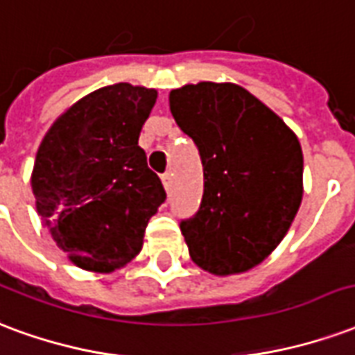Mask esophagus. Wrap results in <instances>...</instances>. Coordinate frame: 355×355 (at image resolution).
<instances>
[{"label":"esophagus","mask_w":355,"mask_h":355,"mask_svg":"<svg viewBox=\"0 0 355 355\" xmlns=\"http://www.w3.org/2000/svg\"><path fill=\"white\" fill-rule=\"evenodd\" d=\"M162 185L166 191L172 189V172H166V174H162Z\"/></svg>","instance_id":"esophagus-1"}]
</instances>
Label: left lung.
I'll return each mask as SVG.
<instances>
[{"label": "left lung", "instance_id": "1", "mask_svg": "<svg viewBox=\"0 0 355 355\" xmlns=\"http://www.w3.org/2000/svg\"><path fill=\"white\" fill-rule=\"evenodd\" d=\"M170 111L198 147L204 195L181 221L189 255L231 276L270 255L302 200V151L295 132L234 83L202 81L170 92Z\"/></svg>", "mask_w": 355, "mask_h": 355}]
</instances>
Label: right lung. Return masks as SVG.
Listing matches in <instances>:
<instances>
[{
	"label": "right lung",
	"mask_w": 355,
	"mask_h": 355,
	"mask_svg": "<svg viewBox=\"0 0 355 355\" xmlns=\"http://www.w3.org/2000/svg\"><path fill=\"white\" fill-rule=\"evenodd\" d=\"M155 102V89L102 87L64 111L37 149V214L56 245L85 270L113 272L128 265L166 198L138 146Z\"/></svg>",
	"instance_id": "add662e5"
}]
</instances>
